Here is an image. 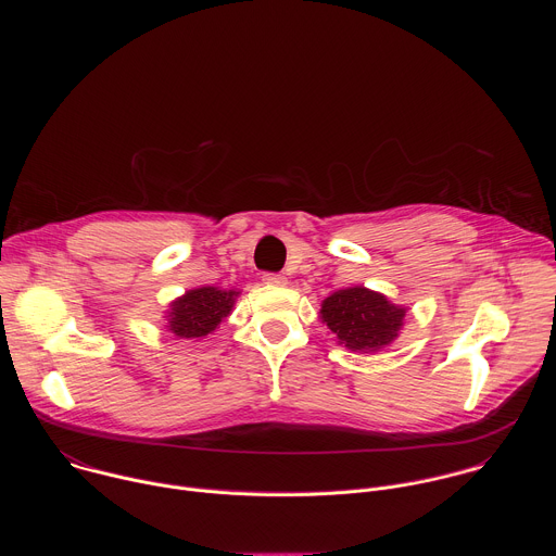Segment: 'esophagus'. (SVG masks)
<instances>
[{"instance_id": "1", "label": "esophagus", "mask_w": 556, "mask_h": 556, "mask_svg": "<svg viewBox=\"0 0 556 556\" xmlns=\"http://www.w3.org/2000/svg\"><path fill=\"white\" fill-rule=\"evenodd\" d=\"M264 283L266 286H286L288 279L283 275H275V273H266L264 275Z\"/></svg>"}]
</instances>
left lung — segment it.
Segmentation results:
<instances>
[{"label": "left lung", "mask_w": 556, "mask_h": 556, "mask_svg": "<svg viewBox=\"0 0 556 556\" xmlns=\"http://www.w3.org/2000/svg\"><path fill=\"white\" fill-rule=\"evenodd\" d=\"M407 307L391 303L382 292L352 286L321 301L319 319L352 352L376 354L401 337Z\"/></svg>", "instance_id": "8db88e82"}]
</instances>
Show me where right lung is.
<instances>
[{"label": "right lung", "instance_id": "1", "mask_svg": "<svg viewBox=\"0 0 556 556\" xmlns=\"http://www.w3.org/2000/svg\"><path fill=\"white\" fill-rule=\"evenodd\" d=\"M242 290L217 288V286H200L187 290L182 296L169 303L165 312V328L176 339L200 341L213 334L226 316L232 312V305Z\"/></svg>", "mask_w": 556, "mask_h": 556}]
</instances>
